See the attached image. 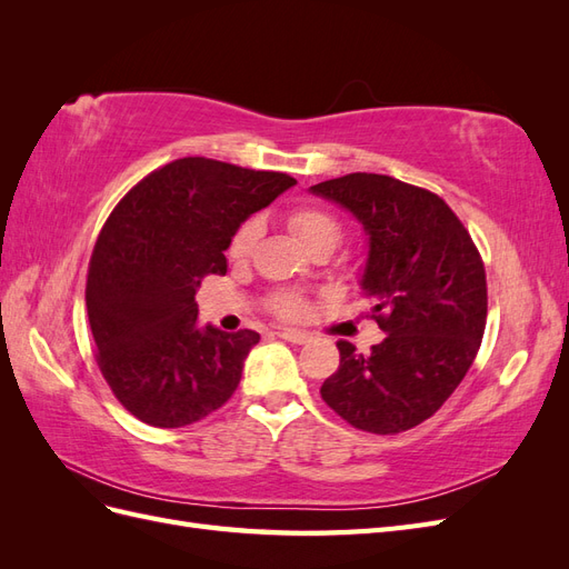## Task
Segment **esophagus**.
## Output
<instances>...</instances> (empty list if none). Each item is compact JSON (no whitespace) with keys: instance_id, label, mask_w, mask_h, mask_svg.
I'll return each mask as SVG.
<instances>
[{"instance_id":"1","label":"esophagus","mask_w":569,"mask_h":569,"mask_svg":"<svg viewBox=\"0 0 569 569\" xmlns=\"http://www.w3.org/2000/svg\"><path fill=\"white\" fill-rule=\"evenodd\" d=\"M278 337L284 339V341H291V343H306L308 339H311L306 332H301V330H289V327H284V330H280Z\"/></svg>"}]
</instances>
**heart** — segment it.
Wrapping results in <instances>:
<instances>
[{"mask_svg":"<svg viewBox=\"0 0 569 569\" xmlns=\"http://www.w3.org/2000/svg\"><path fill=\"white\" fill-rule=\"evenodd\" d=\"M289 230L297 234L299 242L311 251L316 247H337L341 242V226L339 220L322 209H313V206H301V209L289 211L287 216ZM256 242V226H244L232 239L230 256L232 258H247L251 247ZM274 311L284 318H295L301 313V301L295 295H278L272 299Z\"/></svg>","mask_w":569,"mask_h":569,"instance_id":"heart-1","label":"heart"}]
</instances>
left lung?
Here are the masks:
<instances>
[{
	"label": "left lung",
	"instance_id": "left-lung-1",
	"mask_svg": "<svg viewBox=\"0 0 569 569\" xmlns=\"http://www.w3.org/2000/svg\"><path fill=\"white\" fill-rule=\"evenodd\" d=\"M308 192L363 228L360 289L387 335L368 356L339 341L322 399L363 432H406L435 416L472 366L487 325L485 263L456 213L427 189L351 173Z\"/></svg>",
	"mask_w": 569,
	"mask_h": 569
}]
</instances>
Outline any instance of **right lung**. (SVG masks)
<instances>
[{
	"mask_svg": "<svg viewBox=\"0 0 569 569\" xmlns=\"http://www.w3.org/2000/svg\"><path fill=\"white\" fill-rule=\"evenodd\" d=\"M297 180L187 157L123 197L92 251L88 318L97 363L116 399L151 427H184L234 393L261 335L199 325L197 289L226 274L242 222Z\"/></svg>",
	"mask_w": 569,
	"mask_h": 569,
	"instance_id": "right-lung-1",
	"label": "right lung"
}]
</instances>
